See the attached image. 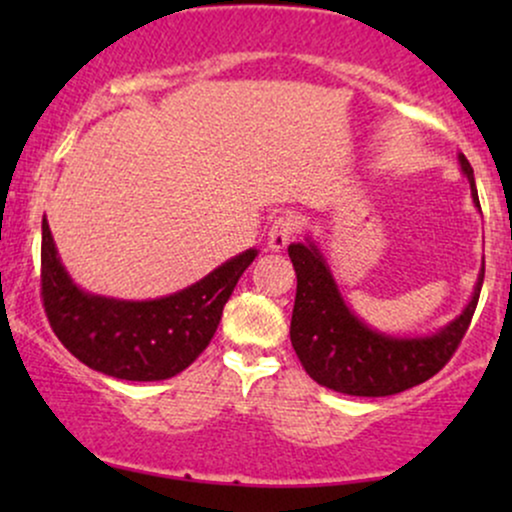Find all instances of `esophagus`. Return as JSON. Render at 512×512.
<instances>
[{
  "label": "esophagus",
  "instance_id": "esophagus-1",
  "mask_svg": "<svg viewBox=\"0 0 512 512\" xmlns=\"http://www.w3.org/2000/svg\"><path fill=\"white\" fill-rule=\"evenodd\" d=\"M296 228H298L296 216H291V214L276 216L272 226H269V233H267V248L274 252L284 250L286 245H289V240L293 238V233H296Z\"/></svg>",
  "mask_w": 512,
  "mask_h": 512
}]
</instances>
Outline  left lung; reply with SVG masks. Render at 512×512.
Masks as SVG:
<instances>
[{"label": "left lung", "mask_w": 512, "mask_h": 512, "mask_svg": "<svg viewBox=\"0 0 512 512\" xmlns=\"http://www.w3.org/2000/svg\"><path fill=\"white\" fill-rule=\"evenodd\" d=\"M457 163L469 180L474 207L481 211L474 170L464 154ZM296 269V303L291 315V344L305 373L317 385L351 397H387L426 383L438 373L462 342L484 284V267L472 298L448 325L428 334H390L361 320L344 301L327 257L313 238L291 243Z\"/></svg>", "instance_id": "left-lung-1"}]
</instances>
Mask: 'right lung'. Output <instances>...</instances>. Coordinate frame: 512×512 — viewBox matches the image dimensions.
<instances>
[{
  "label": "right lung",
  "instance_id": "1",
  "mask_svg": "<svg viewBox=\"0 0 512 512\" xmlns=\"http://www.w3.org/2000/svg\"><path fill=\"white\" fill-rule=\"evenodd\" d=\"M255 257L257 250L250 248L187 289L125 301L81 289L43 219V305L60 342L88 368L132 383L168 380L207 349L223 305Z\"/></svg>",
  "mask_w": 512,
  "mask_h": 512
}]
</instances>
